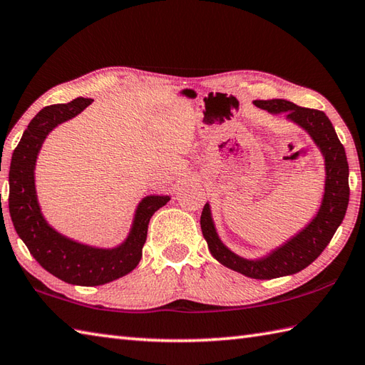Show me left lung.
I'll return each mask as SVG.
<instances>
[{"mask_svg": "<svg viewBox=\"0 0 365 365\" xmlns=\"http://www.w3.org/2000/svg\"><path fill=\"white\" fill-rule=\"evenodd\" d=\"M255 106L268 113H287V119L307 131L324 158V195L315 218L297 235L287 240L262 259H243L221 242L212 218L210 205L205 204L200 215V229L213 257L224 267L252 279H274L294 274L319 257L342 224L350 200L348 161L328 115L319 110L302 108L282 98L255 100Z\"/></svg>", "mask_w": 365, "mask_h": 365, "instance_id": "8db88e82", "label": "left lung"}]
</instances>
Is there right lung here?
Instances as JSON below:
<instances>
[{"label": "right lung", "instance_id": "obj_1", "mask_svg": "<svg viewBox=\"0 0 365 365\" xmlns=\"http://www.w3.org/2000/svg\"><path fill=\"white\" fill-rule=\"evenodd\" d=\"M94 100L78 97L66 105L45 106L29 122L15 147L9 170V212L19 237L48 273L73 285H102L128 274L143 257L147 227L169 196H147L139 202L125 242L118 247L88 246L61 235L45 221L37 202L34 168L46 135L80 114Z\"/></svg>", "mask_w": 365, "mask_h": 365}]
</instances>
